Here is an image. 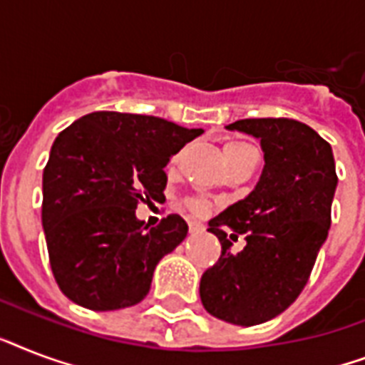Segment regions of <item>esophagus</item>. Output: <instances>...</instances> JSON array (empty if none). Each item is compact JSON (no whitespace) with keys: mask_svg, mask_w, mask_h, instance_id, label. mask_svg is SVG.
<instances>
[{"mask_svg":"<svg viewBox=\"0 0 365 365\" xmlns=\"http://www.w3.org/2000/svg\"><path fill=\"white\" fill-rule=\"evenodd\" d=\"M189 231H191V233H200V231H205V225L200 222H197V220H191V222H189Z\"/></svg>","mask_w":365,"mask_h":365,"instance_id":"esophagus-1","label":"esophagus"}]
</instances>
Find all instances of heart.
Here are the masks:
<instances>
[{
  "instance_id": "1",
  "label": "heart",
  "mask_w": 365,
  "mask_h": 365,
  "mask_svg": "<svg viewBox=\"0 0 365 365\" xmlns=\"http://www.w3.org/2000/svg\"><path fill=\"white\" fill-rule=\"evenodd\" d=\"M250 148H252V145L246 142H229L225 143V148H223V155H225V159H227L229 163V160H233L237 155L242 153L244 149H250ZM189 206H191V210H193L195 214H202V212L206 210V205L205 202H200V200H191Z\"/></svg>"
}]
</instances>
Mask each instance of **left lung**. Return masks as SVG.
<instances>
[{
  "instance_id": "left-lung-1",
  "label": "left lung",
  "mask_w": 365,
  "mask_h": 365,
  "mask_svg": "<svg viewBox=\"0 0 365 365\" xmlns=\"http://www.w3.org/2000/svg\"><path fill=\"white\" fill-rule=\"evenodd\" d=\"M225 128L257 138L265 165L254 191L208 222L222 255L200 278V301L223 322L257 326L297 299L328 239L337 187L334 151L294 119H242ZM239 234L247 246L233 255L228 240Z\"/></svg>"
}]
</instances>
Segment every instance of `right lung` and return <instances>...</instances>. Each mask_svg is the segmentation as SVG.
<instances>
[{
  "label": "right lung",
  "instance_id": "add662e5",
  "mask_svg": "<svg viewBox=\"0 0 365 365\" xmlns=\"http://www.w3.org/2000/svg\"><path fill=\"white\" fill-rule=\"evenodd\" d=\"M202 132L159 117L94 111L56 136L43 170L41 222L68 299L117 311L149 294L155 267L187 237V223L170 214L149 229L136 206L163 197L165 166Z\"/></svg>",
  "mask_w": 365,
  "mask_h": 365
}]
</instances>
